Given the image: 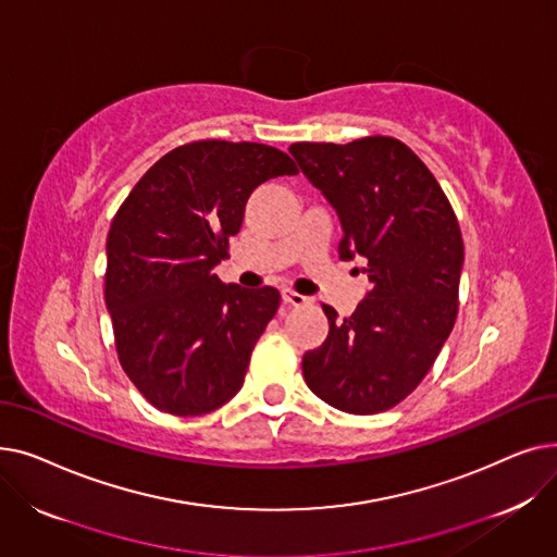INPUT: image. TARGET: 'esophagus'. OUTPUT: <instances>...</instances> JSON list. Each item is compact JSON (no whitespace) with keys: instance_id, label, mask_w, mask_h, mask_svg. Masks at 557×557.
Listing matches in <instances>:
<instances>
[{"instance_id":"34e87169","label":"esophagus","mask_w":557,"mask_h":557,"mask_svg":"<svg viewBox=\"0 0 557 557\" xmlns=\"http://www.w3.org/2000/svg\"><path fill=\"white\" fill-rule=\"evenodd\" d=\"M282 300H284L286 305H290V307H309V305L313 302L309 296L296 294V290H290V288H284V290H282Z\"/></svg>"}]
</instances>
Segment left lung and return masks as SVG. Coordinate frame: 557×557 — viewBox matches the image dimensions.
<instances>
[{
    "instance_id": "left-lung-1",
    "label": "left lung",
    "mask_w": 557,
    "mask_h": 557,
    "mask_svg": "<svg viewBox=\"0 0 557 557\" xmlns=\"http://www.w3.org/2000/svg\"><path fill=\"white\" fill-rule=\"evenodd\" d=\"M338 214L341 259H368L372 288L352 315L323 311L330 334L302 357L313 395L345 413H382L411 395L458 313L462 237L445 191L395 137L288 146Z\"/></svg>"
}]
</instances>
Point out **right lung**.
<instances>
[{
	"label": "right lung",
	"mask_w": 557,
	"mask_h": 557,
	"mask_svg": "<svg viewBox=\"0 0 557 557\" xmlns=\"http://www.w3.org/2000/svg\"><path fill=\"white\" fill-rule=\"evenodd\" d=\"M296 173L267 144L191 141L146 171L114 214L106 307L120 363L158 411L202 416L242 391L280 290L223 284L212 271L250 194Z\"/></svg>",
	"instance_id": "obj_1"
}]
</instances>
